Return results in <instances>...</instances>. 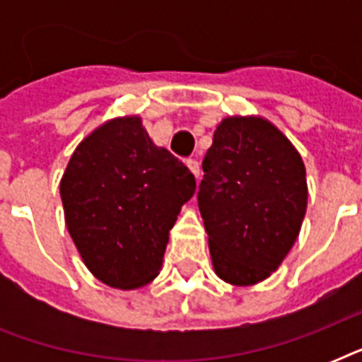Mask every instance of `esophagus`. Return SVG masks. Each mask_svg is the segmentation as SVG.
Here are the masks:
<instances>
[{"mask_svg":"<svg viewBox=\"0 0 362 362\" xmlns=\"http://www.w3.org/2000/svg\"><path fill=\"white\" fill-rule=\"evenodd\" d=\"M187 169L192 170L193 176H195V180L201 178V165H199V161H195V159H187Z\"/></svg>","mask_w":362,"mask_h":362,"instance_id":"obj_1","label":"esophagus"}]
</instances>
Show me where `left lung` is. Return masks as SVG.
<instances>
[{
    "instance_id": "left-lung-1",
    "label": "left lung",
    "mask_w": 362,
    "mask_h": 362,
    "mask_svg": "<svg viewBox=\"0 0 362 362\" xmlns=\"http://www.w3.org/2000/svg\"><path fill=\"white\" fill-rule=\"evenodd\" d=\"M203 170L197 199L214 272L231 286L270 278L297 240L308 206L300 153L263 116H227Z\"/></svg>"
}]
</instances>
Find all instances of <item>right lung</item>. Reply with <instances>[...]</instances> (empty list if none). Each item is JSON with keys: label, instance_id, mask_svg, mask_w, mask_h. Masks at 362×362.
Masks as SVG:
<instances>
[{"label": "right lung", "instance_id": "1", "mask_svg": "<svg viewBox=\"0 0 362 362\" xmlns=\"http://www.w3.org/2000/svg\"><path fill=\"white\" fill-rule=\"evenodd\" d=\"M195 178L156 146L139 115L103 122L78 142L59 180L65 226L105 286L139 289L159 274L169 231Z\"/></svg>", "mask_w": 362, "mask_h": 362}]
</instances>
